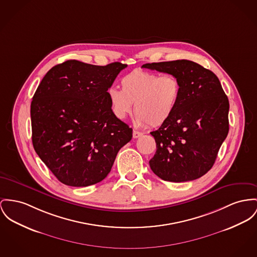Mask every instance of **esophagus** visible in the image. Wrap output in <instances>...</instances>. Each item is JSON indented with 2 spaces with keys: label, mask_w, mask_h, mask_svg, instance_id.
<instances>
[{
  "label": "esophagus",
  "mask_w": 257,
  "mask_h": 257,
  "mask_svg": "<svg viewBox=\"0 0 257 257\" xmlns=\"http://www.w3.org/2000/svg\"><path fill=\"white\" fill-rule=\"evenodd\" d=\"M141 136H142V133L134 130V132H133V137H134V138H138V137H140Z\"/></svg>",
  "instance_id": "obj_1"
}]
</instances>
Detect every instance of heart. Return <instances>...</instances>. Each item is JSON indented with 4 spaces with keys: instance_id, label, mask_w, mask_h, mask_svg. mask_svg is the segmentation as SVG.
<instances>
[{
    "instance_id": "obj_1",
    "label": "heart",
    "mask_w": 257,
    "mask_h": 257,
    "mask_svg": "<svg viewBox=\"0 0 257 257\" xmlns=\"http://www.w3.org/2000/svg\"><path fill=\"white\" fill-rule=\"evenodd\" d=\"M121 89L111 86L108 98L114 115L123 120L133 111L135 103L138 125L159 126L170 120L181 94L179 79L172 74L137 69L120 79Z\"/></svg>"
}]
</instances>
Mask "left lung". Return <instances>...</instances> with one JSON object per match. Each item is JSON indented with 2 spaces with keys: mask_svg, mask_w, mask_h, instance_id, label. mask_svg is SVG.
<instances>
[{
  "mask_svg": "<svg viewBox=\"0 0 257 257\" xmlns=\"http://www.w3.org/2000/svg\"><path fill=\"white\" fill-rule=\"evenodd\" d=\"M143 68L175 75L181 84L171 119L152 132L157 151L151 170L166 181L195 180L209 171L229 132V100L216 75L182 59L146 63Z\"/></svg>",
  "mask_w": 257,
  "mask_h": 257,
  "instance_id": "obj_1",
  "label": "left lung"
}]
</instances>
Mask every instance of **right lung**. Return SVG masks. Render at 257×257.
I'll return each mask as SVG.
<instances>
[{
  "label": "right lung",
  "instance_id": "1",
  "mask_svg": "<svg viewBox=\"0 0 257 257\" xmlns=\"http://www.w3.org/2000/svg\"><path fill=\"white\" fill-rule=\"evenodd\" d=\"M126 64L67 60L43 78L31 102L35 151L63 184L102 181L133 128L113 113L108 88Z\"/></svg>",
  "mask_w": 257,
  "mask_h": 257
}]
</instances>
